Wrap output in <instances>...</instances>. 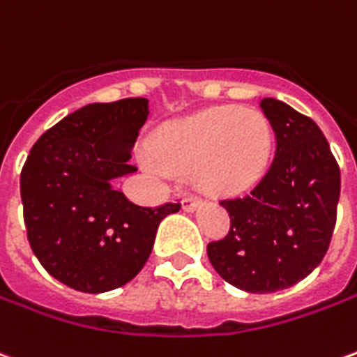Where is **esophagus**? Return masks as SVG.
<instances>
[{
	"mask_svg": "<svg viewBox=\"0 0 357 357\" xmlns=\"http://www.w3.org/2000/svg\"><path fill=\"white\" fill-rule=\"evenodd\" d=\"M201 203H203V201H201L199 197L185 195L183 197V201H181V206H183V211H195Z\"/></svg>",
	"mask_w": 357,
	"mask_h": 357,
	"instance_id": "esophagus-1",
	"label": "esophagus"
}]
</instances>
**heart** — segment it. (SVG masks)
Here are the masks:
<instances>
[{"instance_id":"b5f03b06","label":"heart","mask_w":357,"mask_h":357,"mask_svg":"<svg viewBox=\"0 0 357 357\" xmlns=\"http://www.w3.org/2000/svg\"><path fill=\"white\" fill-rule=\"evenodd\" d=\"M273 146V126L263 112L218 106L162 127L144 164L158 176L193 170L201 189L230 195L263 178Z\"/></svg>"}]
</instances>
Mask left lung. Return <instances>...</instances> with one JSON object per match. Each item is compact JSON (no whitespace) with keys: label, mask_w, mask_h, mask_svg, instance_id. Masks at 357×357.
<instances>
[{"label":"left lung","mask_w":357,"mask_h":357,"mask_svg":"<svg viewBox=\"0 0 357 357\" xmlns=\"http://www.w3.org/2000/svg\"><path fill=\"white\" fill-rule=\"evenodd\" d=\"M261 108L276 135L274 160L248 195L222 199L230 231L206 245L214 271L251 294L290 288L317 268L340 197V168L317 123L274 98Z\"/></svg>","instance_id":"8db88e82"}]
</instances>
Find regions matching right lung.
<instances>
[{"label":"right lung","instance_id":"add662e5","mask_svg":"<svg viewBox=\"0 0 357 357\" xmlns=\"http://www.w3.org/2000/svg\"><path fill=\"white\" fill-rule=\"evenodd\" d=\"M146 116V98L89 104L50 127L22 166L29 243L48 274L73 290L100 294L135 278L162 218L181 208L139 206L114 189L137 172L127 160Z\"/></svg>","mask_w":357,"mask_h":357}]
</instances>
